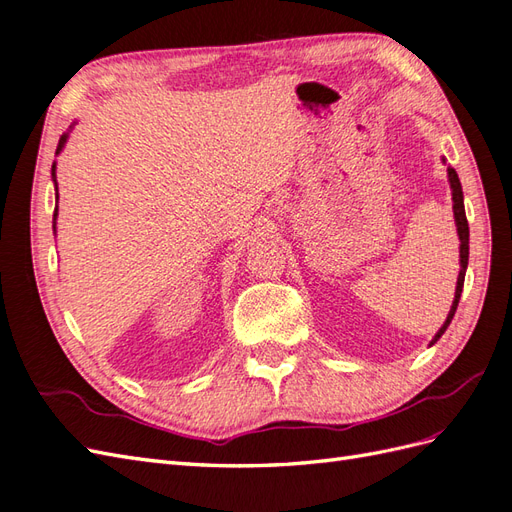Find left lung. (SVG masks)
<instances>
[{"label": "left lung", "mask_w": 512, "mask_h": 512, "mask_svg": "<svg viewBox=\"0 0 512 512\" xmlns=\"http://www.w3.org/2000/svg\"><path fill=\"white\" fill-rule=\"evenodd\" d=\"M448 181H450V189H452V211H454V222H457V232H459V239H461V271H459V280H457V293H454V301L450 306L448 312V319L446 323L439 327V331L435 334V338L431 340V344H435L441 336H444V331L448 329L450 321L454 312H457L459 306V299L463 293V282H465V271H467V260H469V226H467V217H465V204H463V189H461V181H459V174L454 172V168H448Z\"/></svg>", "instance_id": "1"}]
</instances>
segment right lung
<instances>
[{
    "label": "right lung",
    "instance_id": "add662e5",
    "mask_svg": "<svg viewBox=\"0 0 512 512\" xmlns=\"http://www.w3.org/2000/svg\"><path fill=\"white\" fill-rule=\"evenodd\" d=\"M66 137H68V133H64V135L60 137V142H58V150H55V155H58L60 150L64 148V144H66ZM51 176H53V183H55V163L51 165ZM55 200H58V183H55ZM55 217H58V204H55V211H53V230H55Z\"/></svg>",
    "mask_w": 512,
    "mask_h": 512
}]
</instances>
